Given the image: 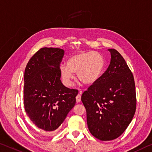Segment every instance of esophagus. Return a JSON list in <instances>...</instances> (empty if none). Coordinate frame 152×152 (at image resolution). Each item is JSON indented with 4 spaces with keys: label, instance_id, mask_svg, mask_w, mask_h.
<instances>
[{
    "label": "esophagus",
    "instance_id": "esophagus-1",
    "mask_svg": "<svg viewBox=\"0 0 152 152\" xmlns=\"http://www.w3.org/2000/svg\"><path fill=\"white\" fill-rule=\"evenodd\" d=\"M82 93V92L81 91H80V92H79V93L78 94V95H77V96H76V102H80V101H81V96H80V94Z\"/></svg>",
    "mask_w": 152,
    "mask_h": 152
}]
</instances>
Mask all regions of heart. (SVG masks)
<instances>
[{"instance_id": "obj_1", "label": "heart", "mask_w": 152, "mask_h": 152, "mask_svg": "<svg viewBox=\"0 0 152 152\" xmlns=\"http://www.w3.org/2000/svg\"><path fill=\"white\" fill-rule=\"evenodd\" d=\"M104 64V59L99 53H80L69 57L66 66H60V75L64 85L67 86L72 85L74 73L78 74V79L83 83L92 85L100 78Z\"/></svg>"}]
</instances>
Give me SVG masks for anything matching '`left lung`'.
Wrapping results in <instances>:
<instances>
[{"label":"left lung","mask_w":152,"mask_h":152,"mask_svg":"<svg viewBox=\"0 0 152 152\" xmlns=\"http://www.w3.org/2000/svg\"><path fill=\"white\" fill-rule=\"evenodd\" d=\"M107 70L83 93L89 131L101 141L119 137L132 121L137 98L133 74L120 53L114 49Z\"/></svg>","instance_id":"1"}]
</instances>
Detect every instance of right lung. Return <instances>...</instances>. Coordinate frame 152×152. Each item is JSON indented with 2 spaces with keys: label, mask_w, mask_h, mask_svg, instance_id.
I'll list each match as a JSON object with an SVG mask.
<instances>
[{
  "label": "right lung",
  "mask_w": 152,
  "mask_h": 152,
  "mask_svg": "<svg viewBox=\"0 0 152 152\" xmlns=\"http://www.w3.org/2000/svg\"><path fill=\"white\" fill-rule=\"evenodd\" d=\"M64 50L44 47L29 60L24 72L26 114L38 128L50 132L66 119L76 103L77 89L63 85L59 66Z\"/></svg>",
  "instance_id": "right-lung-1"
}]
</instances>
